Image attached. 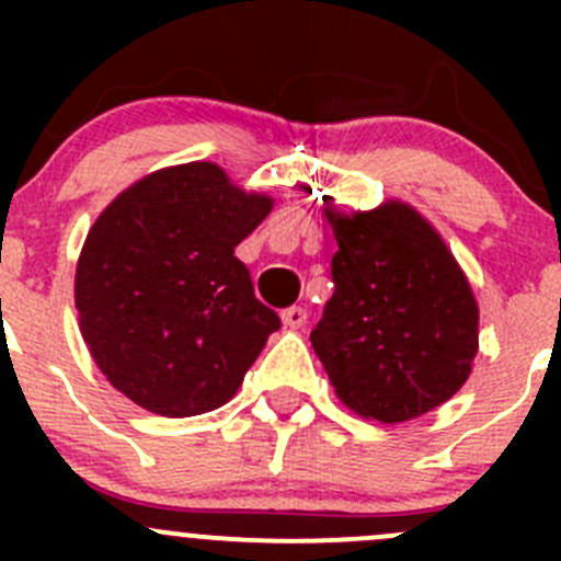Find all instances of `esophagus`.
I'll use <instances>...</instances> for the list:
<instances>
[{"instance_id":"esophagus-1","label":"esophagus","mask_w":561,"mask_h":561,"mask_svg":"<svg viewBox=\"0 0 561 561\" xmlns=\"http://www.w3.org/2000/svg\"><path fill=\"white\" fill-rule=\"evenodd\" d=\"M282 322H285V328H301L304 322H307V309L304 307H290L282 312Z\"/></svg>"}]
</instances>
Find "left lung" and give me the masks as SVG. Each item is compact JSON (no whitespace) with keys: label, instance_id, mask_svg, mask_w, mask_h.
I'll use <instances>...</instances> for the list:
<instances>
[{"label":"left lung","instance_id":"left-lung-1","mask_svg":"<svg viewBox=\"0 0 561 561\" xmlns=\"http://www.w3.org/2000/svg\"><path fill=\"white\" fill-rule=\"evenodd\" d=\"M339 252L312 347L339 401L404 423L445 404L472 375L478 301L454 252L410 203L325 208Z\"/></svg>","mask_w":561,"mask_h":561}]
</instances>
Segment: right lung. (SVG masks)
Segmentation results:
<instances>
[{"label": "right lung", "instance_id": "obj_1", "mask_svg": "<svg viewBox=\"0 0 561 561\" xmlns=\"http://www.w3.org/2000/svg\"><path fill=\"white\" fill-rule=\"evenodd\" d=\"M271 208L214 162L162 168L107 203L78 257L76 309L113 388L165 417L233 399L279 328L236 257Z\"/></svg>", "mask_w": 561, "mask_h": 561}]
</instances>
